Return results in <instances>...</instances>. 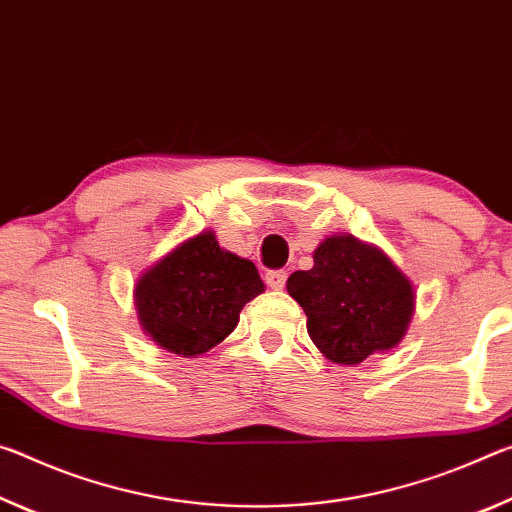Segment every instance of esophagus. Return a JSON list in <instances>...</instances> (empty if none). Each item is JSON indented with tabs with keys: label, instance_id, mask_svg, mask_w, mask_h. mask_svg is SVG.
<instances>
[{
	"label": "esophagus",
	"instance_id": "esophagus-1",
	"mask_svg": "<svg viewBox=\"0 0 512 512\" xmlns=\"http://www.w3.org/2000/svg\"><path fill=\"white\" fill-rule=\"evenodd\" d=\"M286 279H288V274L283 270H272L265 274V283L272 290H283V286H286Z\"/></svg>",
	"mask_w": 512,
	"mask_h": 512
}]
</instances>
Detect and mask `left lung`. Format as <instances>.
Returning a JSON list of instances; mask_svg holds the SVG:
<instances>
[{"instance_id": "left-lung-1", "label": "left lung", "mask_w": 512, "mask_h": 512, "mask_svg": "<svg viewBox=\"0 0 512 512\" xmlns=\"http://www.w3.org/2000/svg\"><path fill=\"white\" fill-rule=\"evenodd\" d=\"M288 295L304 308L315 347L335 365L388 354L415 313L413 281L381 247L349 233L317 245L311 270L290 274Z\"/></svg>"}]
</instances>
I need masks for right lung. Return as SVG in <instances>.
<instances>
[{"label": "right lung", "mask_w": 512, "mask_h": 512, "mask_svg": "<svg viewBox=\"0 0 512 512\" xmlns=\"http://www.w3.org/2000/svg\"><path fill=\"white\" fill-rule=\"evenodd\" d=\"M261 292L256 265L222 249L213 231H201L138 276L133 304L158 347L197 358L236 329L242 308Z\"/></svg>", "instance_id": "add662e5"}]
</instances>
